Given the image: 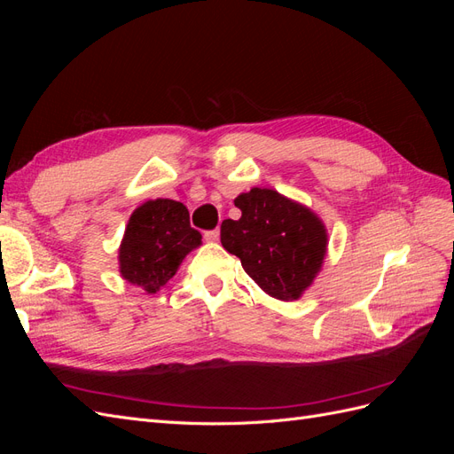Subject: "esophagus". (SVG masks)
<instances>
[{
	"instance_id": "esophagus-1",
	"label": "esophagus",
	"mask_w": 454,
	"mask_h": 454,
	"mask_svg": "<svg viewBox=\"0 0 454 454\" xmlns=\"http://www.w3.org/2000/svg\"><path fill=\"white\" fill-rule=\"evenodd\" d=\"M204 240H206V242H217V240H219V231H217V229L204 231Z\"/></svg>"
}]
</instances>
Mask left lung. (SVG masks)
Segmentation results:
<instances>
[{"instance_id": "8db88e82", "label": "left lung", "mask_w": 454, "mask_h": 454, "mask_svg": "<svg viewBox=\"0 0 454 454\" xmlns=\"http://www.w3.org/2000/svg\"><path fill=\"white\" fill-rule=\"evenodd\" d=\"M240 219L222 223L223 248L269 295L294 301L312 284L325 255V227L309 208L272 189L235 199Z\"/></svg>"}]
</instances>
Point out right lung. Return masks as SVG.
Returning a JSON list of instances; mask_svg holds the SVG:
<instances>
[{
	"label": "right lung",
	"instance_id": "1",
	"mask_svg": "<svg viewBox=\"0 0 454 454\" xmlns=\"http://www.w3.org/2000/svg\"><path fill=\"white\" fill-rule=\"evenodd\" d=\"M200 239L182 202H144L132 212L119 250L122 278L155 294L174 277L184 257L200 246Z\"/></svg>",
	"mask_w": 454,
	"mask_h": 454
}]
</instances>
